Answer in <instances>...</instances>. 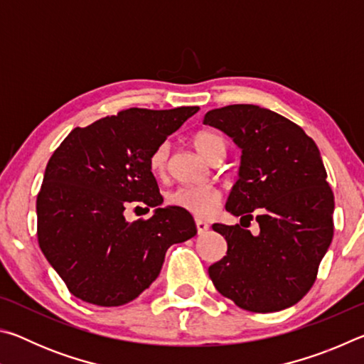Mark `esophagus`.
<instances>
[{
  "label": "esophagus",
  "instance_id": "esophagus-1",
  "mask_svg": "<svg viewBox=\"0 0 364 364\" xmlns=\"http://www.w3.org/2000/svg\"><path fill=\"white\" fill-rule=\"evenodd\" d=\"M196 228H197V232L204 234V232L208 231V223H207V221H202V220H196Z\"/></svg>",
  "mask_w": 364,
  "mask_h": 364
}]
</instances>
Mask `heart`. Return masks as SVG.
<instances>
[{
    "label": "heart",
    "mask_w": 364,
    "mask_h": 364,
    "mask_svg": "<svg viewBox=\"0 0 364 364\" xmlns=\"http://www.w3.org/2000/svg\"><path fill=\"white\" fill-rule=\"evenodd\" d=\"M193 144L204 159H210L218 151H225V141L212 132H199L193 136ZM168 146L160 144L152 152L149 159L154 173H164L167 167ZM167 202L173 207L196 215V217H207L210 215L220 202V191L213 186H180L171 191L167 196Z\"/></svg>",
    "instance_id": "b5f03b06"
}]
</instances>
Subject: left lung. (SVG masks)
<instances>
[{"label": "left lung", "instance_id": "obj_1", "mask_svg": "<svg viewBox=\"0 0 364 364\" xmlns=\"http://www.w3.org/2000/svg\"><path fill=\"white\" fill-rule=\"evenodd\" d=\"M204 123L242 151L226 210L249 223L255 212L260 226L257 236L242 223L212 226L228 242L208 268L213 286L247 311L292 306L311 289L334 236V194L318 146L294 122L254 104L208 110Z\"/></svg>", "mask_w": 364, "mask_h": 364}]
</instances>
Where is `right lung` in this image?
<instances>
[{
    "instance_id": "add662e5",
    "label": "right lung",
    "mask_w": 364,
    "mask_h": 364,
    "mask_svg": "<svg viewBox=\"0 0 364 364\" xmlns=\"http://www.w3.org/2000/svg\"><path fill=\"white\" fill-rule=\"evenodd\" d=\"M197 110L132 107L73 128L54 151L36 197L38 244L77 299L128 304L156 281L170 245L196 236L193 215L160 207L149 159ZM133 201L156 206L153 217L127 222Z\"/></svg>"
}]
</instances>
